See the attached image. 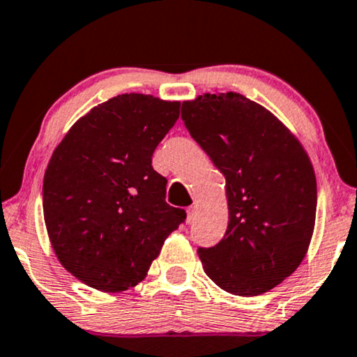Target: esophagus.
Wrapping results in <instances>:
<instances>
[{"label": "esophagus", "mask_w": 357, "mask_h": 357, "mask_svg": "<svg viewBox=\"0 0 357 357\" xmlns=\"http://www.w3.org/2000/svg\"><path fill=\"white\" fill-rule=\"evenodd\" d=\"M195 218H196V208H195V206H191V208L188 209V222L191 225V222L195 221Z\"/></svg>", "instance_id": "34e87169"}]
</instances>
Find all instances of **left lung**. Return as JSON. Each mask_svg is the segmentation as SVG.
Segmentation results:
<instances>
[{
  "label": "left lung",
  "mask_w": 357,
  "mask_h": 357,
  "mask_svg": "<svg viewBox=\"0 0 357 357\" xmlns=\"http://www.w3.org/2000/svg\"><path fill=\"white\" fill-rule=\"evenodd\" d=\"M181 118L226 178L229 221L216 246L197 248L204 273L231 294H263L298 269L311 243L317 186L307 153L239 93L184 101Z\"/></svg>",
  "instance_id": "8db88e82"
}]
</instances>
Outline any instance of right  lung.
Returning <instances> with one entry per match:
<instances>
[{"mask_svg": "<svg viewBox=\"0 0 357 357\" xmlns=\"http://www.w3.org/2000/svg\"><path fill=\"white\" fill-rule=\"evenodd\" d=\"M179 101L119 94L73 124L43 181V211L59 263L86 286L119 293L143 281L186 211L165 201L153 169Z\"/></svg>", "mask_w": 357, "mask_h": 357, "instance_id": "1", "label": "right lung"}]
</instances>
